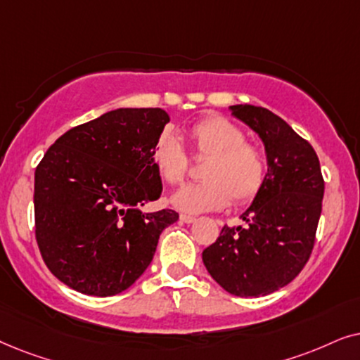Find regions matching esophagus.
<instances>
[{
  "mask_svg": "<svg viewBox=\"0 0 360 360\" xmlns=\"http://www.w3.org/2000/svg\"><path fill=\"white\" fill-rule=\"evenodd\" d=\"M179 220H181V222H184V224H193L195 217H194V215H189V214H181Z\"/></svg>",
  "mask_w": 360,
  "mask_h": 360,
  "instance_id": "34e87169",
  "label": "esophagus"
}]
</instances>
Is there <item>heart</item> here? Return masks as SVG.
<instances>
[{"label": "heart", "instance_id": "b5f03b06", "mask_svg": "<svg viewBox=\"0 0 360 360\" xmlns=\"http://www.w3.org/2000/svg\"><path fill=\"white\" fill-rule=\"evenodd\" d=\"M194 158L204 160L202 183L184 186L172 195L174 207L184 212H207L253 202L266 181V156L262 148L247 141L238 124L220 115L194 123L188 131ZM153 162L162 181L181 184L189 174L191 160L174 135H162L153 150Z\"/></svg>", "mask_w": 360, "mask_h": 360}]
</instances>
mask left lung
<instances>
[{
    "instance_id": "8db88e82",
    "label": "left lung",
    "mask_w": 360,
    "mask_h": 360,
    "mask_svg": "<svg viewBox=\"0 0 360 360\" xmlns=\"http://www.w3.org/2000/svg\"><path fill=\"white\" fill-rule=\"evenodd\" d=\"M265 145L262 193L242 214L247 227H227L202 252L210 276L230 295L258 298L283 288L308 263L323 209L324 179L313 146L285 120L255 105H233Z\"/></svg>"
}]
</instances>
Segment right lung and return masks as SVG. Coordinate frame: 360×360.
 Returning a JSON list of instances; mask_svg holds the SVG:
<instances>
[{
	"label": "right lung",
	"instance_id": "1",
	"mask_svg": "<svg viewBox=\"0 0 360 360\" xmlns=\"http://www.w3.org/2000/svg\"><path fill=\"white\" fill-rule=\"evenodd\" d=\"M169 115L118 108L74 127L46 151L34 176L36 242L52 275L84 295L135 283L158 238L179 215L141 207L161 195L153 150Z\"/></svg>",
	"mask_w": 360,
	"mask_h": 360
}]
</instances>
